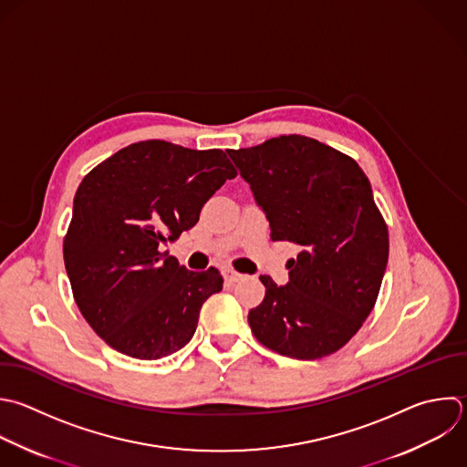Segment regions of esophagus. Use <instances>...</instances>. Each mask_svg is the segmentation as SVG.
Returning a JSON list of instances; mask_svg holds the SVG:
<instances>
[{
  "instance_id": "obj_1",
  "label": "esophagus",
  "mask_w": 467,
  "mask_h": 467,
  "mask_svg": "<svg viewBox=\"0 0 467 467\" xmlns=\"http://www.w3.org/2000/svg\"><path fill=\"white\" fill-rule=\"evenodd\" d=\"M224 279L230 281V283H237L239 279H243V274L235 272L234 268H226V270H224Z\"/></svg>"
}]
</instances>
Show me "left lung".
I'll return each instance as SVG.
<instances>
[{
  "instance_id": "8db88e82",
  "label": "left lung",
  "mask_w": 467,
  "mask_h": 467,
  "mask_svg": "<svg viewBox=\"0 0 467 467\" xmlns=\"http://www.w3.org/2000/svg\"><path fill=\"white\" fill-rule=\"evenodd\" d=\"M266 213L272 241L301 246L288 285L261 275L265 299L248 312L259 343L296 358L339 350L374 308L389 230L358 162L303 135L228 150Z\"/></svg>"
}]
</instances>
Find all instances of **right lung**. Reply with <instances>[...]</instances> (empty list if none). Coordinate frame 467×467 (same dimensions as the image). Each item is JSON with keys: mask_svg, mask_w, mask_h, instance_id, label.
Instances as JSON below:
<instances>
[{"mask_svg": "<svg viewBox=\"0 0 467 467\" xmlns=\"http://www.w3.org/2000/svg\"><path fill=\"white\" fill-rule=\"evenodd\" d=\"M235 175L223 150L142 140L84 177L64 263L82 316L109 347L161 359L192 339L223 275L213 266L192 272L161 244L195 226L204 202Z\"/></svg>", "mask_w": 467, "mask_h": 467, "instance_id": "obj_1", "label": "right lung"}]
</instances>
